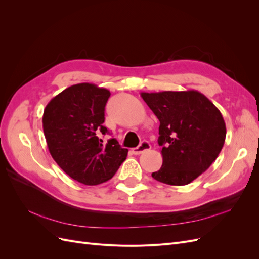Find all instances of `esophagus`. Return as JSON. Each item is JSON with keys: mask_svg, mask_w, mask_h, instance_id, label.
Listing matches in <instances>:
<instances>
[{"mask_svg": "<svg viewBox=\"0 0 259 259\" xmlns=\"http://www.w3.org/2000/svg\"><path fill=\"white\" fill-rule=\"evenodd\" d=\"M150 148H151L150 144H149L148 142H143L138 147L133 148L132 151H133V153H134V154L138 155V154H142V153H144L145 151L149 150V149H150Z\"/></svg>", "mask_w": 259, "mask_h": 259, "instance_id": "esophagus-1", "label": "esophagus"}]
</instances>
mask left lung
Here are the masks:
<instances>
[{"instance_id":"1","label":"left lung","mask_w":259,"mask_h":259,"mask_svg":"<svg viewBox=\"0 0 259 259\" xmlns=\"http://www.w3.org/2000/svg\"><path fill=\"white\" fill-rule=\"evenodd\" d=\"M140 95L160 121L158 143L163 163L152 177L171 186L190 184L222 151L226 124L221 111L206 96L193 90Z\"/></svg>"}]
</instances>
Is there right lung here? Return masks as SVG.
I'll return each instance as SVG.
<instances>
[{"label": "right lung", "mask_w": 259, "mask_h": 259, "mask_svg": "<svg viewBox=\"0 0 259 259\" xmlns=\"http://www.w3.org/2000/svg\"><path fill=\"white\" fill-rule=\"evenodd\" d=\"M109 97L106 89L80 83L59 93L44 109L43 131L51 155L67 175L88 186L112 178L128 152L115 138L104 144L98 137L109 133L103 125Z\"/></svg>", "instance_id": "add662e5"}]
</instances>
